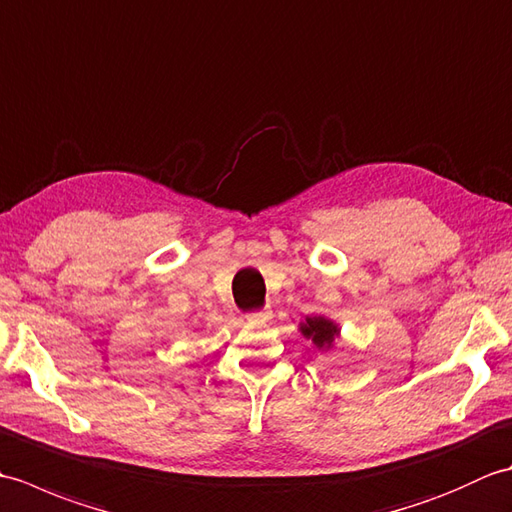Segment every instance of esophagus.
Here are the masks:
<instances>
[{"mask_svg": "<svg viewBox=\"0 0 512 512\" xmlns=\"http://www.w3.org/2000/svg\"><path fill=\"white\" fill-rule=\"evenodd\" d=\"M246 319H248V323H253V325H262L270 319V312L268 310H253V312L246 314Z\"/></svg>", "mask_w": 512, "mask_h": 512, "instance_id": "34e87169", "label": "esophagus"}]
</instances>
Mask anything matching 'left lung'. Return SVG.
<instances>
[{
    "instance_id": "1",
    "label": "left lung",
    "mask_w": 512,
    "mask_h": 512,
    "mask_svg": "<svg viewBox=\"0 0 512 512\" xmlns=\"http://www.w3.org/2000/svg\"><path fill=\"white\" fill-rule=\"evenodd\" d=\"M301 330H303V334L308 336V339H312V343L317 347H330L336 339V334H339L336 325L328 319H323V317L308 319Z\"/></svg>"
}]
</instances>
